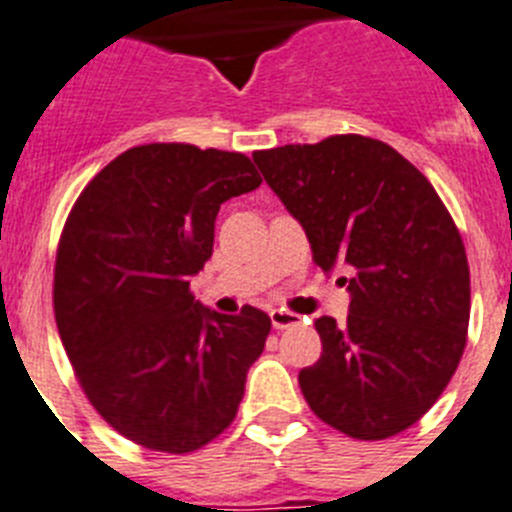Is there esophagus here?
<instances>
[{"label": "esophagus", "instance_id": "obj_1", "mask_svg": "<svg viewBox=\"0 0 512 512\" xmlns=\"http://www.w3.org/2000/svg\"><path fill=\"white\" fill-rule=\"evenodd\" d=\"M269 317H271V325H274L276 330H287V327L299 325V320H302L299 314L289 312V309H271Z\"/></svg>", "mask_w": 512, "mask_h": 512}]
</instances>
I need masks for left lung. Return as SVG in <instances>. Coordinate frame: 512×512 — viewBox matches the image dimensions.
<instances>
[{"label":"left lung","mask_w":512,"mask_h":512,"mask_svg":"<svg viewBox=\"0 0 512 512\" xmlns=\"http://www.w3.org/2000/svg\"><path fill=\"white\" fill-rule=\"evenodd\" d=\"M322 271L348 269L350 314L314 322L309 409L353 439L409 429L452 381L470 325L462 236L431 182L388 144L337 134L253 154Z\"/></svg>","instance_id":"8db88e82"}]
</instances>
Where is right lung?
Here are the masks:
<instances>
[{"mask_svg":"<svg viewBox=\"0 0 512 512\" xmlns=\"http://www.w3.org/2000/svg\"><path fill=\"white\" fill-rule=\"evenodd\" d=\"M261 185L251 159L144 144L75 200L55 259V322L93 409L134 444L187 454L236 419L269 314H218L190 292L225 200Z\"/></svg>","mask_w":512,"mask_h":512,"instance_id":"1","label":"right lung"}]
</instances>
